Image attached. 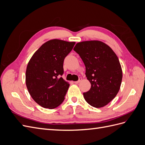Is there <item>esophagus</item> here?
<instances>
[{"label":"esophagus","instance_id":"34e87169","mask_svg":"<svg viewBox=\"0 0 145 145\" xmlns=\"http://www.w3.org/2000/svg\"><path fill=\"white\" fill-rule=\"evenodd\" d=\"M82 78H79V79H78V80H77V81H76V82H74V83H76V84H77V83H80L81 81H82Z\"/></svg>","mask_w":145,"mask_h":145}]
</instances>
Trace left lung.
<instances>
[{
    "label": "left lung",
    "mask_w": 145,
    "mask_h": 145,
    "mask_svg": "<svg viewBox=\"0 0 145 145\" xmlns=\"http://www.w3.org/2000/svg\"><path fill=\"white\" fill-rule=\"evenodd\" d=\"M74 50L84 63L86 76L91 85L83 93L86 102L97 108L106 106L117 95L121 83L122 69L117 55L99 40L78 42Z\"/></svg>",
    "instance_id": "left-lung-1"
}]
</instances>
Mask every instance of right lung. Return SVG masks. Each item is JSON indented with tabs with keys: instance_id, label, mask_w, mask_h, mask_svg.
Here are the masks:
<instances>
[{
	"instance_id": "obj_1",
	"label": "right lung",
	"mask_w": 145,
	"mask_h": 145,
	"mask_svg": "<svg viewBox=\"0 0 145 145\" xmlns=\"http://www.w3.org/2000/svg\"><path fill=\"white\" fill-rule=\"evenodd\" d=\"M75 42L48 40L34 52L28 63L25 82L33 99L42 107L56 108L62 103L69 86L61 77L65 58Z\"/></svg>"
}]
</instances>
